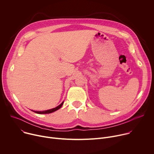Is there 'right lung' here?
<instances>
[{
	"instance_id": "1",
	"label": "right lung",
	"mask_w": 154,
	"mask_h": 154,
	"mask_svg": "<svg viewBox=\"0 0 154 154\" xmlns=\"http://www.w3.org/2000/svg\"><path fill=\"white\" fill-rule=\"evenodd\" d=\"M63 102H62L60 105H59L58 106H57V107H55V108H52V109H48V110L42 111V112H36V111H33V110H32V111H33L34 112H35V113H38V114H48V113H52V112H54L58 110V109H60V108L61 107V106L63 105Z\"/></svg>"
}]
</instances>
